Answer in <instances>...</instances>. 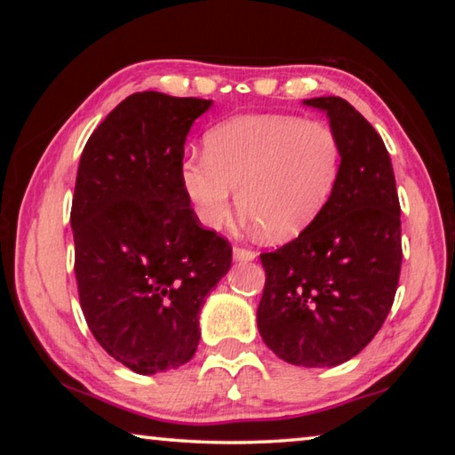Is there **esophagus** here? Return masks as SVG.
<instances>
[{
    "instance_id": "obj_1",
    "label": "esophagus",
    "mask_w": 455,
    "mask_h": 455,
    "mask_svg": "<svg viewBox=\"0 0 455 455\" xmlns=\"http://www.w3.org/2000/svg\"><path fill=\"white\" fill-rule=\"evenodd\" d=\"M233 252H235V259H236V260H244V263H246V260H252V259L257 257L255 251L244 249V246H235Z\"/></svg>"
}]
</instances>
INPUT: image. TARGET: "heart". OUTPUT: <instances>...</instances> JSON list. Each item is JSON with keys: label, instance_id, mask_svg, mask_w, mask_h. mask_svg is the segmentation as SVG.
Instances as JSON below:
<instances>
[{"label": "heart", "instance_id": "1", "mask_svg": "<svg viewBox=\"0 0 455 455\" xmlns=\"http://www.w3.org/2000/svg\"><path fill=\"white\" fill-rule=\"evenodd\" d=\"M343 146L323 122L244 114L211 128L204 154H188L180 182L200 225L220 228L236 206L268 238L313 225L339 182Z\"/></svg>", "mask_w": 455, "mask_h": 455}]
</instances>
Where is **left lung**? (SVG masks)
Wrapping results in <instances>:
<instances>
[{
  "label": "left lung",
  "instance_id": "1",
  "mask_svg": "<svg viewBox=\"0 0 455 455\" xmlns=\"http://www.w3.org/2000/svg\"><path fill=\"white\" fill-rule=\"evenodd\" d=\"M327 112L343 146L339 182L295 241L263 252L259 333L276 357L301 367L349 361L381 329L402 271L394 166L375 128L339 96L303 100Z\"/></svg>",
  "mask_w": 455,
  "mask_h": 455
}]
</instances>
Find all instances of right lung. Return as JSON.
I'll list each match as a JSON object with an SVG mask.
<instances>
[{"instance_id":"obj_1","label":"right lung","mask_w":455,"mask_h":455,"mask_svg":"<svg viewBox=\"0 0 455 455\" xmlns=\"http://www.w3.org/2000/svg\"><path fill=\"white\" fill-rule=\"evenodd\" d=\"M212 100L136 92L84 146L72 200L74 271L108 355L154 375L192 359L204 297L233 260L184 195L187 134Z\"/></svg>"}]
</instances>
